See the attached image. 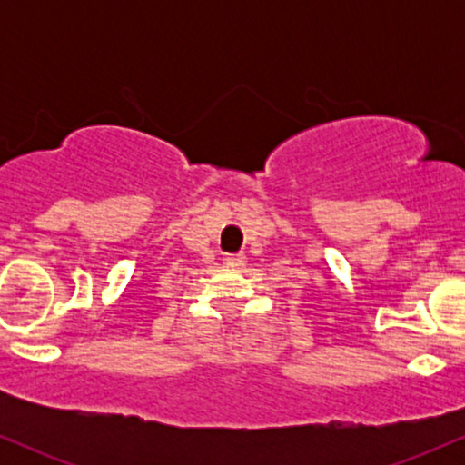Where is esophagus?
Listing matches in <instances>:
<instances>
[{"instance_id": "obj_1", "label": "esophagus", "mask_w": 465, "mask_h": 465, "mask_svg": "<svg viewBox=\"0 0 465 465\" xmlns=\"http://www.w3.org/2000/svg\"><path fill=\"white\" fill-rule=\"evenodd\" d=\"M225 260H227L229 266H233V269H240V266H244V262H247V258H244L242 253L229 255V258H225Z\"/></svg>"}]
</instances>
